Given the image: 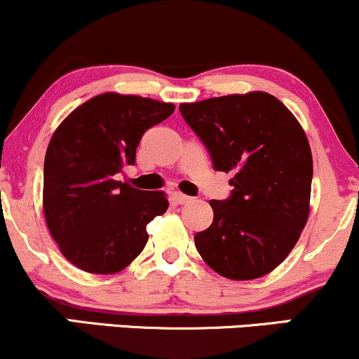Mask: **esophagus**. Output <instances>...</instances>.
Masks as SVG:
<instances>
[{
  "instance_id": "obj_1",
  "label": "esophagus",
  "mask_w": 359,
  "mask_h": 359,
  "mask_svg": "<svg viewBox=\"0 0 359 359\" xmlns=\"http://www.w3.org/2000/svg\"><path fill=\"white\" fill-rule=\"evenodd\" d=\"M174 201H175V204H185V203H189V201H192V197L185 196V194H182V192H175Z\"/></svg>"
}]
</instances>
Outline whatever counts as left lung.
Returning a JSON list of instances; mask_svg holds the SVG:
<instances>
[{
    "label": "left lung",
    "mask_w": 359,
    "mask_h": 359,
    "mask_svg": "<svg viewBox=\"0 0 359 359\" xmlns=\"http://www.w3.org/2000/svg\"><path fill=\"white\" fill-rule=\"evenodd\" d=\"M180 114L219 172H234L231 196L211 201L212 224L196 233L199 255L231 280L270 273L309 217L312 154L294 114L262 90L184 102Z\"/></svg>",
    "instance_id": "left-lung-1"
}]
</instances>
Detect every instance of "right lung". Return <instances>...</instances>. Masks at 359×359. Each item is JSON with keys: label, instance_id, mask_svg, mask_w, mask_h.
<instances>
[{"label": "right lung", "instance_id": "1", "mask_svg": "<svg viewBox=\"0 0 359 359\" xmlns=\"http://www.w3.org/2000/svg\"><path fill=\"white\" fill-rule=\"evenodd\" d=\"M172 102L104 93L74 109L45 154L43 212L65 258L89 273L126 269L148 241L147 224L167 211L163 192L140 191L114 175L133 165L148 128Z\"/></svg>", "mask_w": 359, "mask_h": 359}]
</instances>
